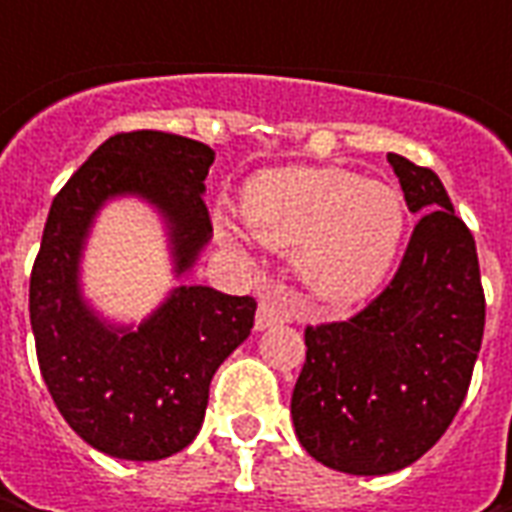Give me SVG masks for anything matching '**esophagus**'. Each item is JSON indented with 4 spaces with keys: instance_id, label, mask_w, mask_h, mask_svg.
<instances>
[{
    "instance_id": "1",
    "label": "esophagus",
    "mask_w": 512,
    "mask_h": 512,
    "mask_svg": "<svg viewBox=\"0 0 512 512\" xmlns=\"http://www.w3.org/2000/svg\"><path fill=\"white\" fill-rule=\"evenodd\" d=\"M287 319V307L279 302V299H262L259 302V310H256V330H265V327L276 325V322H285Z\"/></svg>"
}]
</instances>
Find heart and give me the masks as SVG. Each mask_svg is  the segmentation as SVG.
I'll return each mask as SVG.
<instances>
[{
	"mask_svg": "<svg viewBox=\"0 0 512 512\" xmlns=\"http://www.w3.org/2000/svg\"><path fill=\"white\" fill-rule=\"evenodd\" d=\"M242 219L270 247L296 250L307 287L350 305L384 285L407 227L402 193L339 168H282L242 190Z\"/></svg>",
	"mask_w": 512,
	"mask_h": 512,
	"instance_id": "obj_1",
	"label": "heart"
}]
</instances>
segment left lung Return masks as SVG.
Returning <instances> with one entry per match:
<instances>
[{
    "label": "left lung",
    "mask_w": 512,
    "mask_h": 512,
    "mask_svg": "<svg viewBox=\"0 0 512 512\" xmlns=\"http://www.w3.org/2000/svg\"><path fill=\"white\" fill-rule=\"evenodd\" d=\"M413 227L390 285L344 322L307 325L293 387L296 436L353 476L396 473L459 413L484 336V287L470 227L430 168L387 153Z\"/></svg>",
    "instance_id": "obj_1"
}]
</instances>
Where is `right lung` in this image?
Returning <instances> with one entry per match:
<instances>
[{"instance_id": "right-lung-1", "label": "right lung", "mask_w": 512, "mask_h": 512, "mask_svg": "<svg viewBox=\"0 0 512 512\" xmlns=\"http://www.w3.org/2000/svg\"><path fill=\"white\" fill-rule=\"evenodd\" d=\"M213 156L165 130L116 133L50 205L30 270L36 359L65 422L116 459L156 462L196 439L210 379L250 336L256 299L182 285L139 330H110L79 299L82 242L105 199L139 193L168 216L176 267L187 270L213 233L202 199Z\"/></svg>"}]
</instances>
